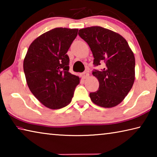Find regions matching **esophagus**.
Masks as SVG:
<instances>
[{
	"instance_id": "1",
	"label": "esophagus",
	"mask_w": 157,
	"mask_h": 157,
	"mask_svg": "<svg viewBox=\"0 0 157 157\" xmlns=\"http://www.w3.org/2000/svg\"><path fill=\"white\" fill-rule=\"evenodd\" d=\"M88 76H89V74L87 73V72H84L83 73H82V77L83 79L87 78H88Z\"/></svg>"
}]
</instances>
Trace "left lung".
Segmentation results:
<instances>
[{"mask_svg": "<svg viewBox=\"0 0 157 157\" xmlns=\"http://www.w3.org/2000/svg\"><path fill=\"white\" fill-rule=\"evenodd\" d=\"M78 34L91 48L94 66L105 64L100 71H93L99 81V89L90 93L92 102L105 108L119 105L135 79V58L128 43L119 34L100 26L81 29Z\"/></svg>", "mask_w": 157, "mask_h": 157, "instance_id": "1", "label": "left lung"}]
</instances>
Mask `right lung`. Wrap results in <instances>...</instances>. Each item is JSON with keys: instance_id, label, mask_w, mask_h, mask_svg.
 I'll return each instance as SVG.
<instances>
[{"instance_id": "obj_1", "label": "right lung", "mask_w": 157, "mask_h": 157, "mask_svg": "<svg viewBox=\"0 0 157 157\" xmlns=\"http://www.w3.org/2000/svg\"><path fill=\"white\" fill-rule=\"evenodd\" d=\"M78 29L56 28L34 40L23 61L28 86L36 98L49 109H57L71 102L78 76L69 72L66 52Z\"/></svg>"}]
</instances>
